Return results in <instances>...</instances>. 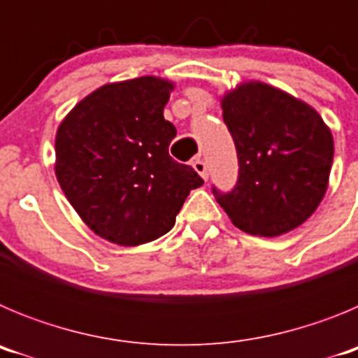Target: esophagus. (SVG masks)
Wrapping results in <instances>:
<instances>
[{"instance_id":"obj_1","label":"esophagus","mask_w":358,"mask_h":358,"mask_svg":"<svg viewBox=\"0 0 358 358\" xmlns=\"http://www.w3.org/2000/svg\"><path fill=\"white\" fill-rule=\"evenodd\" d=\"M194 169L197 170V173L202 177V179H208V176H210V173H208L206 163H204L202 159H195L194 161Z\"/></svg>"}]
</instances>
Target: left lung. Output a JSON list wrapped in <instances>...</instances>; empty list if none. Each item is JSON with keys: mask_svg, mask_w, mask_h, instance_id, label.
I'll return each mask as SVG.
<instances>
[{"mask_svg": "<svg viewBox=\"0 0 358 358\" xmlns=\"http://www.w3.org/2000/svg\"><path fill=\"white\" fill-rule=\"evenodd\" d=\"M222 116L238 156L231 192L213 186L231 222L249 235L278 236L301 226L324 197L334 138L301 100L249 82L222 100Z\"/></svg>", "mask_w": 358, "mask_h": 358, "instance_id": "obj_1", "label": "left lung"}]
</instances>
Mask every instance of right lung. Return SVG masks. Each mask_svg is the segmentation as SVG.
Segmentation results:
<instances>
[{
  "instance_id": "obj_1",
  "label": "right lung",
  "mask_w": 358,
  "mask_h": 358,
  "mask_svg": "<svg viewBox=\"0 0 358 358\" xmlns=\"http://www.w3.org/2000/svg\"><path fill=\"white\" fill-rule=\"evenodd\" d=\"M173 84L156 77L107 84L61 123L55 173L87 226L118 245L169 233L202 177L169 154L176 127L163 109Z\"/></svg>"
}]
</instances>
